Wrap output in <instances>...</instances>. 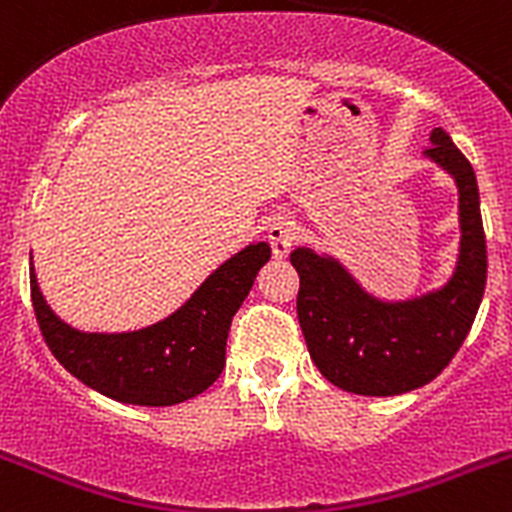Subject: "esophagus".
Returning a JSON list of instances; mask_svg holds the SVG:
<instances>
[{
  "mask_svg": "<svg viewBox=\"0 0 512 512\" xmlns=\"http://www.w3.org/2000/svg\"><path fill=\"white\" fill-rule=\"evenodd\" d=\"M295 241H297V228L289 217H277V220L269 225V243H271L274 259H284V256L292 251Z\"/></svg>",
  "mask_w": 512,
  "mask_h": 512,
  "instance_id": "34e87169",
  "label": "esophagus"
}]
</instances>
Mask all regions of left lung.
I'll return each instance as SVG.
<instances>
[{
  "mask_svg": "<svg viewBox=\"0 0 512 512\" xmlns=\"http://www.w3.org/2000/svg\"><path fill=\"white\" fill-rule=\"evenodd\" d=\"M431 143L425 156L459 187L461 251L446 287L415 300L382 302L330 256L310 248L289 256L300 274L297 318L310 359L328 382L354 395H402L436 379L467 338L485 295L487 243L477 176L446 130H433Z\"/></svg>",
  "mask_w": 512,
  "mask_h": 512,
  "instance_id": "1",
  "label": "left lung"
}]
</instances>
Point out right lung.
I'll return each mask as SVG.
<instances>
[{"mask_svg":"<svg viewBox=\"0 0 512 512\" xmlns=\"http://www.w3.org/2000/svg\"><path fill=\"white\" fill-rule=\"evenodd\" d=\"M269 243L225 261L174 315L133 333H81L58 320L30 269V295L45 343L79 382L125 405L166 408L205 392L225 366L230 320L243 305Z\"/></svg>","mask_w":512,"mask_h":512,"instance_id":"1","label":"right lung"}]
</instances>
